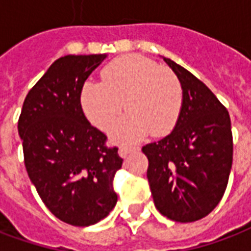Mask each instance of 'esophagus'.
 I'll list each match as a JSON object with an SVG mask.
<instances>
[{
    "mask_svg": "<svg viewBox=\"0 0 251 251\" xmlns=\"http://www.w3.org/2000/svg\"><path fill=\"white\" fill-rule=\"evenodd\" d=\"M139 148L136 147H120L119 148V155L122 156V158H126L128 153L135 152V151H138Z\"/></svg>",
    "mask_w": 251,
    "mask_h": 251,
    "instance_id": "obj_1",
    "label": "esophagus"
}]
</instances>
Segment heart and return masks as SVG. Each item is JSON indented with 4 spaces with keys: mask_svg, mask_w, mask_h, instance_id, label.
I'll return each mask as SVG.
<instances>
[{
    "mask_svg": "<svg viewBox=\"0 0 251 251\" xmlns=\"http://www.w3.org/2000/svg\"><path fill=\"white\" fill-rule=\"evenodd\" d=\"M103 83L85 81L80 104L95 127L107 131L123 109L128 113L111 129L115 143H138L151 132L173 131L183 107V87L168 68L139 54L115 58L101 71Z\"/></svg>",
    "mask_w": 251,
    "mask_h": 251,
    "instance_id": "1",
    "label": "heart"
}]
</instances>
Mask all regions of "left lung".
<instances>
[{
  "instance_id": "left-lung-1",
  "label": "left lung",
  "mask_w": 251,
  "mask_h": 251,
  "mask_svg": "<svg viewBox=\"0 0 251 251\" xmlns=\"http://www.w3.org/2000/svg\"><path fill=\"white\" fill-rule=\"evenodd\" d=\"M183 87V107L173 132L146 144L147 178L155 207L175 222L204 218L221 202L233 164L226 107L204 84L164 57Z\"/></svg>"
}]
</instances>
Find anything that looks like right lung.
Listing matches in <instances>:
<instances>
[{"mask_svg": "<svg viewBox=\"0 0 251 251\" xmlns=\"http://www.w3.org/2000/svg\"><path fill=\"white\" fill-rule=\"evenodd\" d=\"M105 57L56 60L29 91L18 119L29 178L49 211L72 226L98 223L118 202L113 176L123 159L80 104L83 84Z\"/></svg>", "mask_w": 251, "mask_h": 251, "instance_id": "add662e5", "label": "right lung"}]
</instances>
